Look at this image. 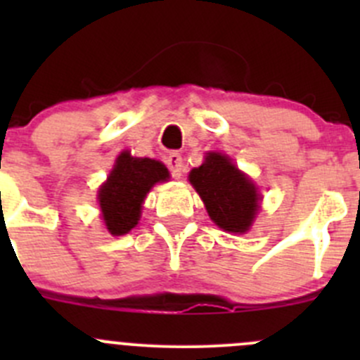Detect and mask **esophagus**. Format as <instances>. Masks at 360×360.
<instances>
[{
    "mask_svg": "<svg viewBox=\"0 0 360 360\" xmlns=\"http://www.w3.org/2000/svg\"><path fill=\"white\" fill-rule=\"evenodd\" d=\"M167 167H169L172 177L179 179L181 174H183V157H181L177 151H172V153L167 157Z\"/></svg>",
    "mask_w": 360,
    "mask_h": 360,
    "instance_id": "obj_1",
    "label": "esophagus"
}]
</instances>
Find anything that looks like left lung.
Masks as SVG:
<instances>
[{
	"label": "left lung",
	"instance_id": "1",
	"mask_svg": "<svg viewBox=\"0 0 360 360\" xmlns=\"http://www.w3.org/2000/svg\"><path fill=\"white\" fill-rule=\"evenodd\" d=\"M190 183L205 203L210 219L231 233H245L256 216L259 195L226 155L209 153L190 172Z\"/></svg>",
	"mask_w": 360,
	"mask_h": 360
}]
</instances>
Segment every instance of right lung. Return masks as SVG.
Returning <instances> with one entry per match:
<instances>
[{
    "label": "right lung",
    "instance_id": "right-lung-1",
    "mask_svg": "<svg viewBox=\"0 0 360 360\" xmlns=\"http://www.w3.org/2000/svg\"><path fill=\"white\" fill-rule=\"evenodd\" d=\"M169 179L163 163L151 158H132L123 151L115 169L99 190V205L111 235H125L137 224L141 205L153 184Z\"/></svg>",
    "mask_w": 360,
    "mask_h": 360
}]
</instances>
